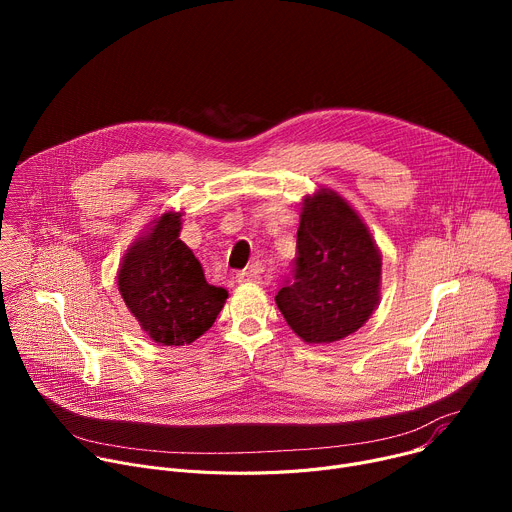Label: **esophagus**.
I'll list each match as a JSON object with an SVG mask.
<instances>
[{"label":"esophagus","instance_id":"1","mask_svg":"<svg viewBox=\"0 0 512 512\" xmlns=\"http://www.w3.org/2000/svg\"><path fill=\"white\" fill-rule=\"evenodd\" d=\"M259 273L253 271V269H243L237 273V281L239 283H259Z\"/></svg>","mask_w":512,"mask_h":512}]
</instances>
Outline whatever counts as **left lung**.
I'll list each match as a JSON object with an SVG mask.
<instances>
[{
  "label": "left lung",
  "mask_w": 512,
  "mask_h": 512,
  "mask_svg": "<svg viewBox=\"0 0 512 512\" xmlns=\"http://www.w3.org/2000/svg\"><path fill=\"white\" fill-rule=\"evenodd\" d=\"M294 281L275 304L308 344L354 334L381 302V251L360 214L336 190L306 194L298 227Z\"/></svg>",
  "instance_id": "obj_1"
}]
</instances>
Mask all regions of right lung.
<instances>
[{
  "instance_id": "obj_1",
  "label": "right lung",
  "mask_w": 512,
  "mask_h": 512,
  "mask_svg": "<svg viewBox=\"0 0 512 512\" xmlns=\"http://www.w3.org/2000/svg\"><path fill=\"white\" fill-rule=\"evenodd\" d=\"M184 212L166 210L131 243L117 271L119 294L141 330L162 346L200 338L223 310L229 291L210 285L180 239Z\"/></svg>"
}]
</instances>
